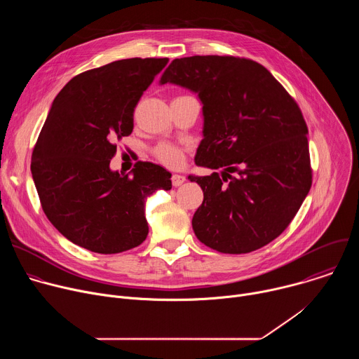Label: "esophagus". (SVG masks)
<instances>
[{
    "instance_id": "1",
    "label": "esophagus",
    "mask_w": 359,
    "mask_h": 359,
    "mask_svg": "<svg viewBox=\"0 0 359 359\" xmlns=\"http://www.w3.org/2000/svg\"><path fill=\"white\" fill-rule=\"evenodd\" d=\"M184 180H186V179H184V176H182V175H173V176H172V184H173L175 187L183 184Z\"/></svg>"
}]
</instances>
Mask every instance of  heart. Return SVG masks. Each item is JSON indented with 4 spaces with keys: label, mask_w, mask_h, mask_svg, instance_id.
<instances>
[{
    "label": "heart",
    "mask_w": 359,
    "mask_h": 359,
    "mask_svg": "<svg viewBox=\"0 0 359 359\" xmlns=\"http://www.w3.org/2000/svg\"><path fill=\"white\" fill-rule=\"evenodd\" d=\"M155 155L162 163H165L166 166H170V168H176V166L182 165L183 158H184L183 149L179 146H175L172 143H161L155 149Z\"/></svg>",
    "instance_id": "heart-1"
}]
</instances>
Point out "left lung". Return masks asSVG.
Returning <instances> with one entry per match:
<instances>
[{
  "label": "left lung",
  "mask_w": 359,
  "mask_h": 359,
  "mask_svg": "<svg viewBox=\"0 0 359 359\" xmlns=\"http://www.w3.org/2000/svg\"><path fill=\"white\" fill-rule=\"evenodd\" d=\"M197 93L203 140L189 176L203 190L191 224L197 238L226 254H244L277 238L313 183L309 128L294 97L259 62L230 55L176 58L161 83Z\"/></svg>",
  "instance_id": "1"
}]
</instances>
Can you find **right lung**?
I'll list each match as a JSON object with an SVG mask.
<instances>
[{"instance_id":"1","label":"right lung","mask_w":359,"mask_h":359,"mask_svg":"<svg viewBox=\"0 0 359 359\" xmlns=\"http://www.w3.org/2000/svg\"><path fill=\"white\" fill-rule=\"evenodd\" d=\"M168 58H129L74 76L57 95L35 143L31 172L48 220L74 244L100 254L137 247L149 233L144 200L172 189L159 165L132 175L109 168L115 140L133 130L139 99Z\"/></svg>"}]
</instances>
